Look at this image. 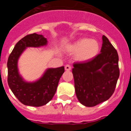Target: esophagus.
<instances>
[{"label": "esophagus", "instance_id": "esophagus-1", "mask_svg": "<svg viewBox=\"0 0 131 131\" xmlns=\"http://www.w3.org/2000/svg\"><path fill=\"white\" fill-rule=\"evenodd\" d=\"M65 69H66V71H69V70H71V65H69V64L66 65V66H65Z\"/></svg>", "mask_w": 131, "mask_h": 131}]
</instances>
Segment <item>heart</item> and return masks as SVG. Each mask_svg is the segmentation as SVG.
<instances>
[{"label": "heart", "instance_id": "b5f03b06", "mask_svg": "<svg viewBox=\"0 0 131 131\" xmlns=\"http://www.w3.org/2000/svg\"><path fill=\"white\" fill-rule=\"evenodd\" d=\"M100 45L97 40L88 38L77 40L71 46L73 52L79 61H86L94 58L98 54Z\"/></svg>", "mask_w": 131, "mask_h": 131}]
</instances>
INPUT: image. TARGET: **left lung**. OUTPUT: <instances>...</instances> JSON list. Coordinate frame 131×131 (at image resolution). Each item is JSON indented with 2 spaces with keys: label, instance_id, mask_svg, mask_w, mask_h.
<instances>
[{
  "label": "left lung",
  "instance_id": "1",
  "mask_svg": "<svg viewBox=\"0 0 131 131\" xmlns=\"http://www.w3.org/2000/svg\"><path fill=\"white\" fill-rule=\"evenodd\" d=\"M102 40L100 54L86 62L75 63L72 69L76 96L86 107L108 100L119 77L117 52L105 35Z\"/></svg>",
  "mask_w": 131,
  "mask_h": 131
}]
</instances>
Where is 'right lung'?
<instances>
[{
	"instance_id": "right-lung-1",
	"label": "right lung",
	"mask_w": 131,
	"mask_h": 131,
	"mask_svg": "<svg viewBox=\"0 0 131 131\" xmlns=\"http://www.w3.org/2000/svg\"><path fill=\"white\" fill-rule=\"evenodd\" d=\"M47 43V39L42 35H27L16 43L8 59L9 87L19 101L26 106L39 107L50 101L56 93L59 80L65 71L63 66L48 69L35 83L25 82L19 75L18 60L24 50L27 47H39Z\"/></svg>"
}]
</instances>
